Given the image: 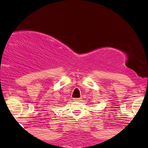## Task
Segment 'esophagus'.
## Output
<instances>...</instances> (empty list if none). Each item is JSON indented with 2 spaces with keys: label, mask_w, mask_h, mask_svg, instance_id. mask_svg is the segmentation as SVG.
<instances>
[{
  "label": "esophagus",
  "mask_w": 148,
  "mask_h": 148,
  "mask_svg": "<svg viewBox=\"0 0 148 148\" xmlns=\"http://www.w3.org/2000/svg\"><path fill=\"white\" fill-rule=\"evenodd\" d=\"M81 100H82L81 98H73L74 101H77V102H79V101H81Z\"/></svg>",
  "instance_id": "34e87169"
}]
</instances>
